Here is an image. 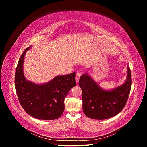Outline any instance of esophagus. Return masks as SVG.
I'll return each mask as SVG.
<instances>
[{"instance_id":"1","label":"esophagus","mask_w":147,"mask_h":147,"mask_svg":"<svg viewBox=\"0 0 147 147\" xmlns=\"http://www.w3.org/2000/svg\"><path fill=\"white\" fill-rule=\"evenodd\" d=\"M80 76H81V74L79 73H77L76 74V82L78 83V81H79V79L80 78Z\"/></svg>"}]
</instances>
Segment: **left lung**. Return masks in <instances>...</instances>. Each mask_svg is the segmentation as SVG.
I'll return each mask as SVG.
<instances>
[{
	"label": "left lung",
	"mask_w": 147,
	"mask_h": 147,
	"mask_svg": "<svg viewBox=\"0 0 147 147\" xmlns=\"http://www.w3.org/2000/svg\"><path fill=\"white\" fill-rule=\"evenodd\" d=\"M131 82V74L129 66L125 82L111 91L101 88L87 72L82 74L78 84L82 90L84 113L87 117L96 120L107 119L116 115L127 103Z\"/></svg>",
	"instance_id": "obj_1"
}]
</instances>
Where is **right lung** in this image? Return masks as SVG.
Wrapping results in <instances>:
<instances>
[{
    "label": "right lung",
    "mask_w": 147,
    "mask_h": 147,
    "mask_svg": "<svg viewBox=\"0 0 147 147\" xmlns=\"http://www.w3.org/2000/svg\"><path fill=\"white\" fill-rule=\"evenodd\" d=\"M26 48L21 56L16 70L15 88L18 100L30 116L40 120H55L65 110L64 100L72 87L76 86V73L57 76L44 84L27 80L23 72Z\"/></svg>",
    "instance_id": "add662e5"
}]
</instances>
